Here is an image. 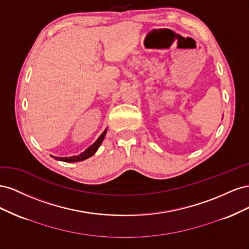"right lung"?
I'll use <instances>...</instances> for the list:
<instances>
[{
	"mask_svg": "<svg viewBox=\"0 0 249 249\" xmlns=\"http://www.w3.org/2000/svg\"><path fill=\"white\" fill-rule=\"evenodd\" d=\"M105 136H106V131H105L101 136L99 137V139H97L93 144L91 145V146H89L84 153H82V154H80L79 156H73V157H65V158H57V157H54L55 159H57V160H60V161H63V162H79V161H83V160H86V159H88L89 157H91V156H93L94 154H95V152L97 150V148L100 147V145H101V143L103 142V140H104V138H105Z\"/></svg>",
	"mask_w": 249,
	"mask_h": 249,
	"instance_id": "obj_1",
	"label": "right lung"
}]
</instances>
